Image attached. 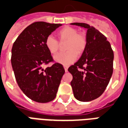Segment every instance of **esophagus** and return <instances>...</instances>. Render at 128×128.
<instances>
[{"label": "esophagus", "mask_w": 128, "mask_h": 128, "mask_svg": "<svg viewBox=\"0 0 128 128\" xmlns=\"http://www.w3.org/2000/svg\"><path fill=\"white\" fill-rule=\"evenodd\" d=\"M64 70H65V72H67V71H68V66H64Z\"/></svg>", "instance_id": "obj_1"}]
</instances>
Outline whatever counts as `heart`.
<instances>
[{"label":"heart","mask_w":128,"mask_h":128,"mask_svg":"<svg viewBox=\"0 0 128 128\" xmlns=\"http://www.w3.org/2000/svg\"><path fill=\"white\" fill-rule=\"evenodd\" d=\"M60 43L66 42L65 50L66 52L57 54L54 56V61L64 66H68L75 62L78 55L82 54L87 45V38L84 33L71 26H65L58 33ZM46 47L50 54H56L59 50L60 43L52 36H48L45 40Z\"/></svg>","instance_id":"obj_1"}]
</instances>
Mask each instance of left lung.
<instances>
[{"label": "left lung", "mask_w": 128, "mask_h": 128, "mask_svg": "<svg viewBox=\"0 0 128 128\" xmlns=\"http://www.w3.org/2000/svg\"><path fill=\"white\" fill-rule=\"evenodd\" d=\"M87 29V45L80 60L68 70L73 94L80 102H90L103 94L113 72L114 53L104 35L86 23L74 22Z\"/></svg>", "instance_id": "8db88e82"}]
</instances>
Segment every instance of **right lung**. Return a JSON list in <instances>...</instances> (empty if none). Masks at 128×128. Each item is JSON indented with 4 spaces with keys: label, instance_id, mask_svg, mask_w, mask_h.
<instances>
[{
    "label": "right lung",
    "instance_id": "1",
    "mask_svg": "<svg viewBox=\"0 0 128 128\" xmlns=\"http://www.w3.org/2000/svg\"><path fill=\"white\" fill-rule=\"evenodd\" d=\"M61 24L36 22L24 29L12 49V66L18 86L29 99L47 103L56 98L64 67L55 63L46 69L43 65L53 62L45 40Z\"/></svg>",
    "mask_w": 128,
    "mask_h": 128
}]
</instances>
